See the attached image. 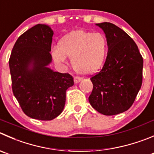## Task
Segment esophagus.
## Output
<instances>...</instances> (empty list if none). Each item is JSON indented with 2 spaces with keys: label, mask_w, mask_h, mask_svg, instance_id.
Instances as JSON below:
<instances>
[{
  "label": "esophagus",
  "mask_w": 154,
  "mask_h": 154,
  "mask_svg": "<svg viewBox=\"0 0 154 154\" xmlns=\"http://www.w3.org/2000/svg\"><path fill=\"white\" fill-rule=\"evenodd\" d=\"M80 80H81V77H74V83H79Z\"/></svg>",
  "instance_id": "obj_1"
}]
</instances>
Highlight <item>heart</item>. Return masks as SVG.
I'll return each mask as SVG.
<instances>
[{
    "label": "heart",
    "instance_id": "heart-1",
    "mask_svg": "<svg viewBox=\"0 0 154 154\" xmlns=\"http://www.w3.org/2000/svg\"><path fill=\"white\" fill-rule=\"evenodd\" d=\"M107 50V38L103 34L77 30L62 37L52 55L59 63L65 62L66 57L71 58V65L77 72L92 74L103 66Z\"/></svg>",
    "mask_w": 154,
    "mask_h": 154
}]
</instances>
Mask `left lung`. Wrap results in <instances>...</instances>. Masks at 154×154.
<instances>
[{"instance_id":"1","label":"left lung","mask_w":154,"mask_h":154,"mask_svg":"<svg viewBox=\"0 0 154 154\" xmlns=\"http://www.w3.org/2000/svg\"><path fill=\"white\" fill-rule=\"evenodd\" d=\"M96 25L105 34L108 52L103 68L90 78L89 101L98 112L111 116L127 110L135 101L142 84L143 58L121 28L110 22Z\"/></svg>"}]
</instances>
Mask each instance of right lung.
<instances>
[{"mask_svg": "<svg viewBox=\"0 0 154 154\" xmlns=\"http://www.w3.org/2000/svg\"><path fill=\"white\" fill-rule=\"evenodd\" d=\"M53 35L47 25H34L18 38L9 59L13 95L22 111L36 120L58 117L65 107L66 90L74 83L68 73L47 68Z\"/></svg>", "mask_w": 154, "mask_h": 154, "instance_id": "right-lung-1", "label": "right lung"}]
</instances>
